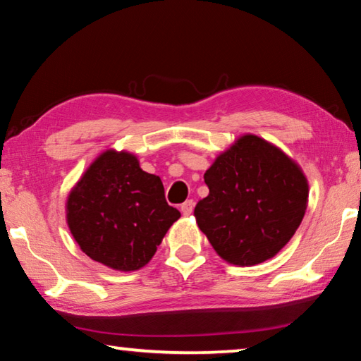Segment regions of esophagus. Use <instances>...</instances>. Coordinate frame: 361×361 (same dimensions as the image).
Returning a JSON list of instances; mask_svg holds the SVG:
<instances>
[{
	"instance_id": "obj_1",
	"label": "esophagus",
	"mask_w": 361,
	"mask_h": 361,
	"mask_svg": "<svg viewBox=\"0 0 361 361\" xmlns=\"http://www.w3.org/2000/svg\"><path fill=\"white\" fill-rule=\"evenodd\" d=\"M192 210H194V200H186V202L181 204V213L185 216L191 215Z\"/></svg>"
}]
</instances>
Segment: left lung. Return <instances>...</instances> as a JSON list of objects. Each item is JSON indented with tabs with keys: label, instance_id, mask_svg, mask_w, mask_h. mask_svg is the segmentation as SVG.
<instances>
[{
	"label": "left lung",
	"instance_id": "8db88e82",
	"mask_svg": "<svg viewBox=\"0 0 361 361\" xmlns=\"http://www.w3.org/2000/svg\"><path fill=\"white\" fill-rule=\"evenodd\" d=\"M210 192L194 209L223 259L253 266L276 256L301 224L309 188L295 162L255 135L237 140L204 175Z\"/></svg>",
	"mask_w": 361,
	"mask_h": 361
}]
</instances>
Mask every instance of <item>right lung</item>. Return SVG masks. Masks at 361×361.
I'll use <instances>...</instances> for the list:
<instances>
[{
  "label": "right lung",
  "mask_w": 361,
  "mask_h": 361,
  "mask_svg": "<svg viewBox=\"0 0 361 361\" xmlns=\"http://www.w3.org/2000/svg\"><path fill=\"white\" fill-rule=\"evenodd\" d=\"M66 218L82 252L118 271L143 267L180 212L170 207L159 176L135 156L106 151L73 189Z\"/></svg>",
  "instance_id": "obj_1"
}]
</instances>
